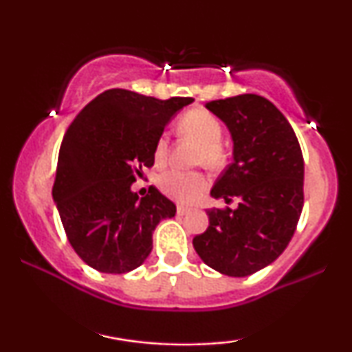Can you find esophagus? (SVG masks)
<instances>
[{
    "instance_id": "1",
    "label": "esophagus",
    "mask_w": 352,
    "mask_h": 352,
    "mask_svg": "<svg viewBox=\"0 0 352 352\" xmlns=\"http://www.w3.org/2000/svg\"><path fill=\"white\" fill-rule=\"evenodd\" d=\"M187 213H190L188 207H185V205H177V215L184 217V215H187Z\"/></svg>"
}]
</instances>
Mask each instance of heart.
Wrapping results in <instances>:
<instances>
[{
	"label": "heart",
	"instance_id": "b5f03b06",
	"mask_svg": "<svg viewBox=\"0 0 352 352\" xmlns=\"http://www.w3.org/2000/svg\"><path fill=\"white\" fill-rule=\"evenodd\" d=\"M179 132L187 139L199 144L195 162L208 168H220L225 164V148L221 145L223 125L212 112L205 109H192L180 119ZM168 159V139L160 135L153 145V160L164 165ZM207 185V179L201 172H165L159 179V187L167 197L179 201H192Z\"/></svg>",
	"mask_w": 352,
	"mask_h": 352
}]
</instances>
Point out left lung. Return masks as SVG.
Segmentation results:
<instances>
[{"label":"left lung","mask_w":352,"mask_h":352,"mask_svg":"<svg viewBox=\"0 0 352 352\" xmlns=\"http://www.w3.org/2000/svg\"><path fill=\"white\" fill-rule=\"evenodd\" d=\"M227 124L233 162L218 177L212 197L238 207L208 210L210 225L193 248L210 268L248 276L285 252L300 220L305 162L296 134L268 99L241 94L205 104Z\"/></svg>","instance_id":"1"}]
</instances>
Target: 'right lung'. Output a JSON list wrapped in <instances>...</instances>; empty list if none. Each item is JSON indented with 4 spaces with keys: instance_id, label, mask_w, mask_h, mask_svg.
<instances>
[{
    "instance_id": "obj_1",
    "label": "right lung",
    "mask_w": 352,
    "mask_h": 352,
    "mask_svg": "<svg viewBox=\"0 0 352 352\" xmlns=\"http://www.w3.org/2000/svg\"><path fill=\"white\" fill-rule=\"evenodd\" d=\"M192 98L160 100L109 89L76 116L59 148L52 199L80 260L100 273L122 274L152 252V233L175 205L151 187L131 190L153 165V145L170 117Z\"/></svg>"
}]
</instances>
